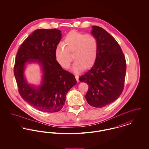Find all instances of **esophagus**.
<instances>
[{
  "label": "esophagus",
  "instance_id": "esophagus-1",
  "mask_svg": "<svg viewBox=\"0 0 149 149\" xmlns=\"http://www.w3.org/2000/svg\"><path fill=\"white\" fill-rule=\"evenodd\" d=\"M75 79H76V80H77V81H79V76H78V75H75Z\"/></svg>",
  "mask_w": 149,
  "mask_h": 149
}]
</instances>
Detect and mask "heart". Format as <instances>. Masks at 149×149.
Returning <instances> with one entry per match:
<instances>
[{
	"label": "heart",
	"instance_id": "obj_1",
	"mask_svg": "<svg viewBox=\"0 0 149 149\" xmlns=\"http://www.w3.org/2000/svg\"><path fill=\"white\" fill-rule=\"evenodd\" d=\"M98 52V41L92 34H84L71 31L65 36L63 44L56 46L55 56L57 61L65 69H69L73 56L75 62L72 70L75 72L89 69L95 63Z\"/></svg>",
	"mask_w": 149,
	"mask_h": 149
}]
</instances>
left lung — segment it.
<instances>
[{"label":"left lung","instance_id":"left-lung-1","mask_svg":"<svg viewBox=\"0 0 149 149\" xmlns=\"http://www.w3.org/2000/svg\"><path fill=\"white\" fill-rule=\"evenodd\" d=\"M92 34L98 41V52L92 68L79 80L86 83L85 94L88 103L102 108L117 99L124 88L126 70V59L120 45L105 29L92 27Z\"/></svg>","mask_w":149,"mask_h":149}]
</instances>
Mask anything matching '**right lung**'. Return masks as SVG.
I'll return each mask as SVG.
<instances>
[{
  "label": "right lung",
  "instance_id": "1",
  "mask_svg": "<svg viewBox=\"0 0 149 149\" xmlns=\"http://www.w3.org/2000/svg\"><path fill=\"white\" fill-rule=\"evenodd\" d=\"M61 39L57 29H38L23 41L17 54L14 74L22 98L36 109L57 112L64 106L66 95L77 84L74 75L62 68L56 60L55 48ZM36 61L42 65L43 83L29 85L24 77L25 63Z\"/></svg>",
  "mask_w": 149,
  "mask_h": 149
}]
</instances>
